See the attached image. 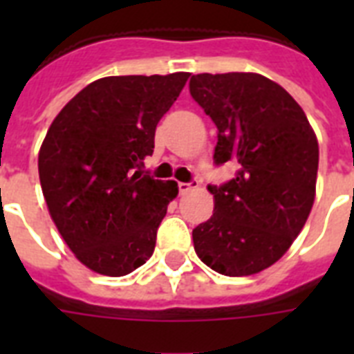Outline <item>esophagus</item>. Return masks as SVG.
Returning a JSON list of instances; mask_svg holds the SVG:
<instances>
[{
  "label": "esophagus",
  "instance_id": "1",
  "mask_svg": "<svg viewBox=\"0 0 354 354\" xmlns=\"http://www.w3.org/2000/svg\"><path fill=\"white\" fill-rule=\"evenodd\" d=\"M200 185L198 180H191V182H180L178 183V189H180V194H185L189 193V191H193V189H196Z\"/></svg>",
  "mask_w": 354,
  "mask_h": 354
}]
</instances>
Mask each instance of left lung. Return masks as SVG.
Wrapping results in <instances>:
<instances>
[{
    "instance_id": "obj_1",
    "label": "left lung",
    "mask_w": 354,
    "mask_h": 354,
    "mask_svg": "<svg viewBox=\"0 0 354 354\" xmlns=\"http://www.w3.org/2000/svg\"><path fill=\"white\" fill-rule=\"evenodd\" d=\"M189 91L215 122V165L235 178L207 185L215 213L193 230L196 255L230 277L279 261L305 226L318 176V141L301 106L257 73L193 75Z\"/></svg>"
}]
</instances>
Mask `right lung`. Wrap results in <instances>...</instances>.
<instances>
[{
    "mask_svg": "<svg viewBox=\"0 0 354 354\" xmlns=\"http://www.w3.org/2000/svg\"><path fill=\"white\" fill-rule=\"evenodd\" d=\"M189 73L104 77L62 108L41 143L38 174L53 222L80 263L121 277L154 253L176 198L174 180H154L143 160Z\"/></svg>",
    "mask_w": 354,
    "mask_h": 354,
    "instance_id": "1",
    "label": "right lung"
}]
</instances>
